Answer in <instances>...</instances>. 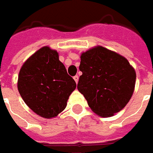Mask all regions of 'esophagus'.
Instances as JSON below:
<instances>
[{"instance_id":"1","label":"esophagus","mask_w":153,"mask_h":153,"mask_svg":"<svg viewBox=\"0 0 153 153\" xmlns=\"http://www.w3.org/2000/svg\"><path fill=\"white\" fill-rule=\"evenodd\" d=\"M74 79L75 81V83H78V82H79V76H78V75H75V76L74 77Z\"/></svg>"}]
</instances>
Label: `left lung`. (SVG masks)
<instances>
[{"instance_id":"1","label":"left lung","mask_w":153,"mask_h":153,"mask_svg":"<svg viewBox=\"0 0 153 153\" xmlns=\"http://www.w3.org/2000/svg\"><path fill=\"white\" fill-rule=\"evenodd\" d=\"M78 90L97 115L112 116L131 98L136 73L128 60L97 46L81 54Z\"/></svg>"}]
</instances>
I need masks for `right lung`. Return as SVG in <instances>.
<instances>
[{"label":"right lung","mask_w":153,"mask_h":153,"mask_svg":"<svg viewBox=\"0 0 153 153\" xmlns=\"http://www.w3.org/2000/svg\"><path fill=\"white\" fill-rule=\"evenodd\" d=\"M75 88L76 83L59 60L58 52L49 47L33 54L19 70V93L27 106L43 118L63 111Z\"/></svg>","instance_id":"1"}]
</instances>
